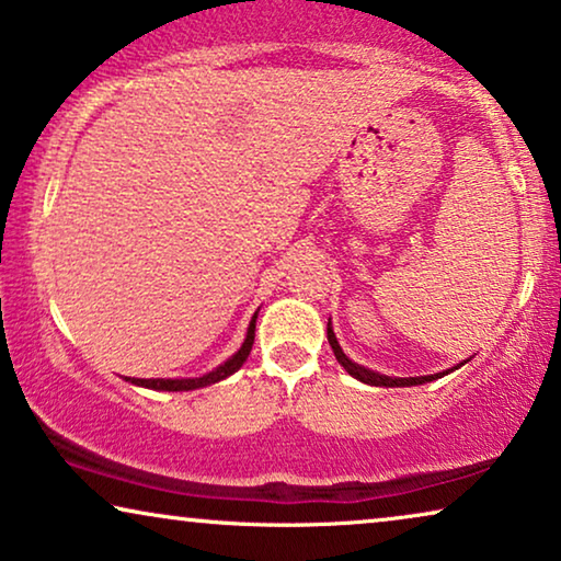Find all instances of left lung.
Returning a JSON list of instances; mask_svg holds the SVG:
<instances>
[{
	"mask_svg": "<svg viewBox=\"0 0 561 561\" xmlns=\"http://www.w3.org/2000/svg\"><path fill=\"white\" fill-rule=\"evenodd\" d=\"M327 336H329V344H332V350H334L336 363H340V365L344 367V370H347V373L352 375V378H357L359 382H367V386L405 388V386H421V382H432V380H436V378H442V375H447V373H436V375H421V378H390V375H380V373L370 370V367L352 363V359L342 352L340 342H336L334 329H332V321H329V324H327ZM459 365H465V363H459ZM459 365H457V367H459ZM457 367H451V370H457Z\"/></svg>",
	"mask_w": 561,
	"mask_h": 561,
	"instance_id": "1",
	"label": "left lung"
}]
</instances>
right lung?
I'll return each mask as SVG.
<instances>
[{
    "mask_svg": "<svg viewBox=\"0 0 561 561\" xmlns=\"http://www.w3.org/2000/svg\"><path fill=\"white\" fill-rule=\"evenodd\" d=\"M255 319H257V313L255 317H252V321H250V327H248V336H244V342H242V347L234 352L232 357L227 359L225 365H219L217 370H211V373H206V375H202V378H150V380H142V378H127L129 382H135V386H142V388H150V390H196V388H206V386H211V382H219V380H225V378H229V375L232 373H237L242 367V363L244 359H248V355H250V350H252V342H255Z\"/></svg>",
    "mask_w": 561,
    "mask_h": 561,
    "instance_id": "obj_1",
    "label": "right lung"
}]
</instances>
